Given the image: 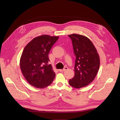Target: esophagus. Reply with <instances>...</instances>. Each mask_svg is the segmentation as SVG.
Listing matches in <instances>:
<instances>
[{"instance_id":"esophagus-1","label":"esophagus","mask_w":120,"mask_h":120,"mask_svg":"<svg viewBox=\"0 0 120 120\" xmlns=\"http://www.w3.org/2000/svg\"><path fill=\"white\" fill-rule=\"evenodd\" d=\"M68 68V67H65L63 69H61V70H59V71L60 72H63V71H64L65 70H67V69Z\"/></svg>"}]
</instances>
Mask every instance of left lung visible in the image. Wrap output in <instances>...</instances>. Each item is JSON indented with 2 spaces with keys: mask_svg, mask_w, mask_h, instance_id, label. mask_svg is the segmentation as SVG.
<instances>
[{
  "mask_svg": "<svg viewBox=\"0 0 120 120\" xmlns=\"http://www.w3.org/2000/svg\"><path fill=\"white\" fill-rule=\"evenodd\" d=\"M72 41L76 60L74 76L69 81L71 86L79 89L90 84L95 79L100 67V57L90 40L78 34L68 35Z\"/></svg>",
  "mask_w": 120,
  "mask_h": 120,
  "instance_id": "8db88e82",
  "label": "left lung"
}]
</instances>
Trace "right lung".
Wrapping results in <instances>:
<instances>
[{
    "instance_id": "obj_1",
    "label": "right lung",
    "mask_w": 120,
    "mask_h": 120,
    "mask_svg": "<svg viewBox=\"0 0 120 120\" xmlns=\"http://www.w3.org/2000/svg\"><path fill=\"white\" fill-rule=\"evenodd\" d=\"M59 36L41 35L31 40L25 47L20 67L23 75L32 86L43 89L52 82L55 73L48 64L49 53Z\"/></svg>"
}]
</instances>
